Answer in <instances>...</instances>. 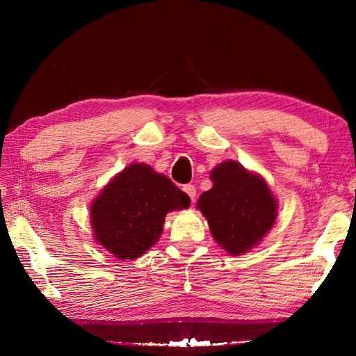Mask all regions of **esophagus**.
<instances>
[{
	"label": "esophagus",
	"mask_w": 356,
	"mask_h": 356,
	"mask_svg": "<svg viewBox=\"0 0 356 356\" xmlns=\"http://www.w3.org/2000/svg\"><path fill=\"white\" fill-rule=\"evenodd\" d=\"M182 190L190 196V200L195 202V200H196V186L191 185V184H186V185H184Z\"/></svg>",
	"instance_id": "obj_1"
}]
</instances>
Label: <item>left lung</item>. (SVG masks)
Returning a JSON list of instances; mask_svg holds the SVG:
<instances>
[{
	"instance_id": "1",
	"label": "left lung",
	"mask_w": 356,
	"mask_h": 356,
	"mask_svg": "<svg viewBox=\"0 0 356 356\" xmlns=\"http://www.w3.org/2000/svg\"><path fill=\"white\" fill-rule=\"evenodd\" d=\"M213 186L202 193L197 207L206 216L210 232L231 254L252 248L276 220V202L265 180L225 161L210 174Z\"/></svg>"
}]
</instances>
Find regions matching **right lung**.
Wrapping results in <instances>:
<instances>
[{
    "label": "right lung",
    "instance_id": "right-lung-1",
    "mask_svg": "<svg viewBox=\"0 0 356 356\" xmlns=\"http://www.w3.org/2000/svg\"><path fill=\"white\" fill-rule=\"evenodd\" d=\"M188 206V195L170 179L146 165H130L92 204L95 240L122 261H134L159 242L166 213Z\"/></svg>",
    "mask_w": 356,
    "mask_h": 356
}]
</instances>
